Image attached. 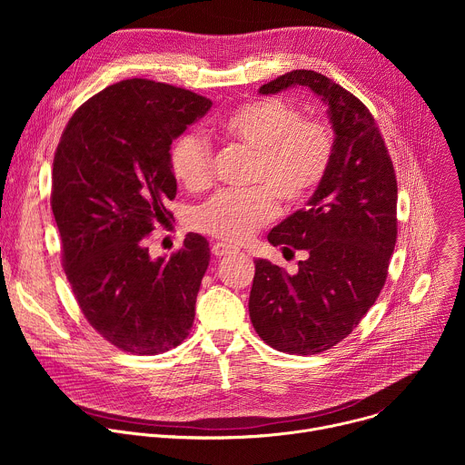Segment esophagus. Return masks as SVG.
<instances>
[{
  "instance_id": "1",
  "label": "esophagus",
  "mask_w": 465,
  "mask_h": 465,
  "mask_svg": "<svg viewBox=\"0 0 465 465\" xmlns=\"http://www.w3.org/2000/svg\"><path fill=\"white\" fill-rule=\"evenodd\" d=\"M232 252H235L232 246H228V244H224V242H215L213 246H212V253L215 255V257H224V255H228V253H232Z\"/></svg>"
}]
</instances>
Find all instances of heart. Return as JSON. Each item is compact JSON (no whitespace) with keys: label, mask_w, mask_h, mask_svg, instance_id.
<instances>
[{"label":"heart","mask_w":465,"mask_h":465,"mask_svg":"<svg viewBox=\"0 0 465 465\" xmlns=\"http://www.w3.org/2000/svg\"><path fill=\"white\" fill-rule=\"evenodd\" d=\"M217 134L255 153L252 183L246 193H219L194 215L203 233L230 244L250 239L278 213V201L294 208L303 204L325 180L335 153L333 130L323 121L302 119V112L278 97L239 104L226 114ZM173 174L189 189L204 191L213 176L208 142L183 134L171 149Z\"/></svg>","instance_id":"1"}]
</instances>
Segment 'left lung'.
I'll use <instances>...</instances> for the list:
<instances>
[{
	"label": "left lung",
	"instance_id": "left-lung-1",
	"mask_svg": "<svg viewBox=\"0 0 465 465\" xmlns=\"http://www.w3.org/2000/svg\"><path fill=\"white\" fill-rule=\"evenodd\" d=\"M307 86L327 104L335 130L329 173L307 208L272 228L283 253L305 250L298 274L255 261L250 320L283 353L314 355L344 341L379 298L397 239V180L381 130L361 99L311 70L262 84L269 95Z\"/></svg>",
	"mask_w": 465,
	"mask_h": 465
}]
</instances>
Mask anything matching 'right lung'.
<instances>
[{"instance_id": "1", "label": "right lung", "mask_w": 465, "mask_h": 465, "mask_svg": "<svg viewBox=\"0 0 465 465\" xmlns=\"http://www.w3.org/2000/svg\"><path fill=\"white\" fill-rule=\"evenodd\" d=\"M210 108L189 90L126 79L62 132L51 178L62 267L88 323L121 351L158 355L189 335L210 242L187 233L171 257L153 259L147 239L173 217L171 143Z\"/></svg>"}]
</instances>
